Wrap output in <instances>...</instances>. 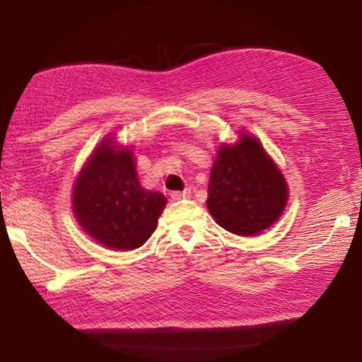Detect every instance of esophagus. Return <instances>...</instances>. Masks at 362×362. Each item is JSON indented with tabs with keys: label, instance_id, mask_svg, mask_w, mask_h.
<instances>
[{
	"label": "esophagus",
	"instance_id": "1",
	"mask_svg": "<svg viewBox=\"0 0 362 362\" xmlns=\"http://www.w3.org/2000/svg\"><path fill=\"white\" fill-rule=\"evenodd\" d=\"M189 196H191V189H185V191H173V192H171V199H173V201L185 199V197H189Z\"/></svg>",
	"mask_w": 362,
	"mask_h": 362
}]
</instances>
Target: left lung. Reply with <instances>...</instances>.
<instances>
[{"label": "left lung", "mask_w": 362, "mask_h": 362, "mask_svg": "<svg viewBox=\"0 0 362 362\" xmlns=\"http://www.w3.org/2000/svg\"><path fill=\"white\" fill-rule=\"evenodd\" d=\"M288 186L279 166L252 135L217 151L207 187V209L221 227L255 235L279 221Z\"/></svg>", "instance_id": "1"}]
</instances>
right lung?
Listing matches in <instances>:
<instances>
[{"mask_svg": "<svg viewBox=\"0 0 362 362\" xmlns=\"http://www.w3.org/2000/svg\"><path fill=\"white\" fill-rule=\"evenodd\" d=\"M166 197L143 189L130 148L107 136L77 176L72 207L78 224L108 249L133 250L156 229Z\"/></svg>", "mask_w": 362, "mask_h": 362, "instance_id": "add662e5", "label": "right lung"}]
</instances>
